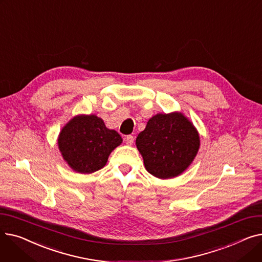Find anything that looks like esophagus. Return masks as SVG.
Returning a JSON list of instances; mask_svg holds the SVG:
<instances>
[{
  "mask_svg": "<svg viewBox=\"0 0 262 262\" xmlns=\"http://www.w3.org/2000/svg\"><path fill=\"white\" fill-rule=\"evenodd\" d=\"M124 140H125V142H126L127 145H133V144H134V141H135V138H134L133 136L128 135V136L125 137V138H124Z\"/></svg>",
  "mask_w": 262,
  "mask_h": 262,
  "instance_id": "34e87169",
  "label": "esophagus"
}]
</instances>
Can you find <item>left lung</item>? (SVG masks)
<instances>
[{
  "label": "left lung",
  "instance_id": "8db88e82",
  "mask_svg": "<svg viewBox=\"0 0 262 262\" xmlns=\"http://www.w3.org/2000/svg\"><path fill=\"white\" fill-rule=\"evenodd\" d=\"M136 145L146 171L167 180L181 175L193 161L200 148V136L183 114H157L137 137Z\"/></svg>",
  "mask_w": 262,
  "mask_h": 262
}]
</instances>
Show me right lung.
Wrapping results in <instances>:
<instances>
[{
    "label": "right lung",
    "mask_w": 262,
    "mask_h": 262,
    "mask_svg": "<svg viewBox=\"0 0 262 262\" xmlns=\"http://www.w3.org/2000/svg\"><path fill=\"white\" fill-rule=\"evenodd\" d=\"M122 143L121 136L94 115H79L69 121L58 137V147L69 167L90 174L102 169L108 156Z\"/></svg>",
    "instance_id": "right-lung-1"
}]
</instances>
